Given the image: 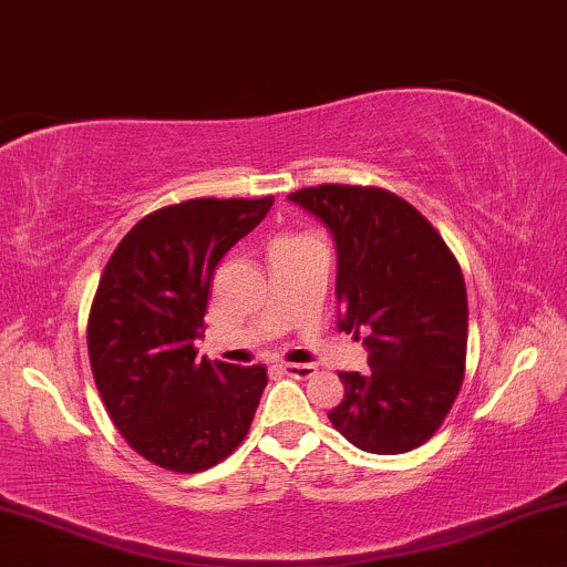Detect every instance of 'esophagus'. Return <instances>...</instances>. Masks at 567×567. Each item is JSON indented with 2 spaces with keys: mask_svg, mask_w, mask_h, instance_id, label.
<instances>
[{
  "mask_svg": "<svg viewBox=\"0 0 567 567\" xmlns=\"http://www.w3.org/2000/svg\"><path fill=\"white\" fill-rule=\"evenodd\" d=\"M285 371V374L292 377V379H311L317 377V367H311V363H282L279 367Z\"/></svg>",
  "mask_w": 567,
  "mask_h": 567,
  "instance_id": "esophagus-1",
  "label": "esophagus"
}]
</instances>
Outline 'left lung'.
Masks as SVG:
<instances>
[{
  "label": "left lung",
  "instance_id": "obj_1",
  "mask_svg": "<svg viewBox=\"0 0 567 567\" xmlns=\"http://www.w3.org/2000/svg\"><path fill=\"white\" fill-rule=\"evenodd\" d=\"M288 198L332 233L337 329L369 350L367 374L340 371L346 398L329 421L367 453H408L440 429L461 392L463 271L426 217L395 193L319 185Z\"/></svg>",
  "mask_w": 567,
  "mask_h": 567
}]
</instances>
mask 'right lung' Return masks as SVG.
Listing matches in <instances>:
<instances>
[{"instance_id":"obj_1","label":"right lung","mask_w":567,"mask_h":567,"mask_svg":"<svg viewBox=\"0 0 567 567\" xmlns=\"http://www.w3.org/2000/svg\"><path fill=\"white\" fill-rule=\"evenodd\" d=\"M275 198H193L143 217L106 264L89 317L99 395L135 453L196 474L248 434L264 367L200 358L214 269Z\"/></svg>"}]
</instances>
